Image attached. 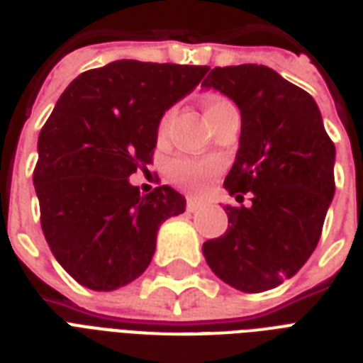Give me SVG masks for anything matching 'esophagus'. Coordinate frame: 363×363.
I'll list each match as a JSON object with an SVG mask.
<instances>
[{"mask_svg":"<svg viewBox=\"0 0 363 363\" xmlns=\"http://www.w3.org/2000/svg\"><path fill=\"white\" fill-rule=\"evenodd\" d=\"M201 207H203V203H201L199 199H194V198L186 199V209L190 211V213H196V211H199Z\"/></svg>","mask_w":363,"mask_h":363,"instance_id":"obj_1","label":"esophagus"}]
</instances>
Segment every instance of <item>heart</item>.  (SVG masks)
<instances>
[{"mask_svg": "<svg viewBox=\"0 0 363 363\" xmlns=\"http://www.w3.org/2000/svg\"><path fill=\"white\" fill-rule=\"evenodd\" d=\"M230 101L224 98H209L205 101V115L213 122L218 113L224 107H230ZM173 121V111H165L164 116L158 122V137L164 139L167 135L169 124ZM220 171V164L215 158H203V160H192V158H177L169 165V179L175 182L177 186L190 190L194 194L205 192L207 188L213 184L215 177Z\"/></svg>", "mask_w": 363, "mask_h": 363, "instance_id": "b5f03b06", "label": "heart"}]
</instances>
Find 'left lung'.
<instances>
[{
    "label": "left lung",
    "mask_w": 363,
    "mask_h": 363,
    "mask_svg": "<svg viewBox=\"0 0 363 363\" xmlns=\"http://www.w3.org/2000/svg\"><path fill=\"white\" fill-rule=\"evenodd\" d=\"M215 88L241 111L235 164L224 188L250 207L226 205L228 230L203 242L216 277L241 292H264L296 275L320 239L335 192V147L315 99L265 65L211 69Z\"/></svg>",
    "instance_id": "obj_1"
}]
</instances>
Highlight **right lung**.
<instances>
[{
    "label": "right lung",
    "instance_id": "obj_1",
    "mask_svg": "<svg viewBox=\"0 0 363 363\" xmlns=\"http://www.w3.org/2000/svg\"><path fill=\"white\" fill-rule=\"evenodd\" d=\"M207 65L116 60L65 88L39 133L33 169L41 228L79 284L109 292L135 281L156 250L160 224L184 213L171 186L143 196L128 177L152 164L158 122Z\"/></svg>",
    "mask_w": 363,
    "mask_h": 363
}]
</instances>
